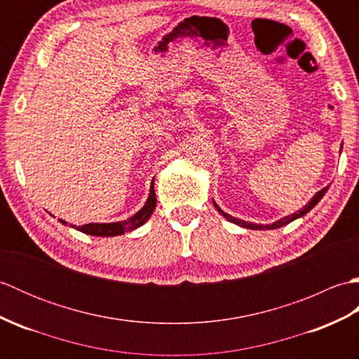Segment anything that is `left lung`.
Masks as SVG:
<instances>
[{
  "instance_id": "obj_1",
  "label": "left lung",
  "mask_w": 359,
  "mask_h": 359,
  "mask_svg": "<svg viewBox=\"0 0 359 359\" xmlns=\"http://www.w3.org/2000/svg\"><path fill=\"white\" fill-rule=\"evenodd\" d=\"M327 189H329V187H325L324 189H321V191L316 193L313 199H311L301 211L294 212V215H292V216H287V217H284V219H280V220H278V222H274V224H271V225H256V224H251V222H243V220H241V219H236V217H233V216H230V215H226V212H224L222 210H220V208L217 207V205H216V207H217L220 215H222L225 219H228V220H230V222H233V224H236V225H241V226H245V228H251V230H273V228H279V226H282V225H287L288 222H292V220H294V219H297V217H301V216H304V215H307V212H309L311 208H313L319 201L323 199V196L327 193Z\"/></svg>"
}]
</instances>
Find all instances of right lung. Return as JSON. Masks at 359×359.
<instances>
[{
	"instance_id": "1",
	"label": "right lung",
	"mask_w": 359,
	"mask_h": 359,
	"mask_svg": "<svg viewBox=\"0 0 359 359\" xmlns=\"http://www.w3.org/2000/svg\"><path fill=\"white\" fill-rule=\"evenodd\" d=\"M156 203H157V197L154 193V180H152L148 202L144 203V207L139 212H137V215H134L131 219L123 220V222H112V224H86V225L77 226V230L81 233L90 234V236H103V238L104 236L123 234L126 231L135 230V228H139L140 225L147 222V220L151 217L152 211H154V208H156Z\"/></svg>"
}]
</instances>
